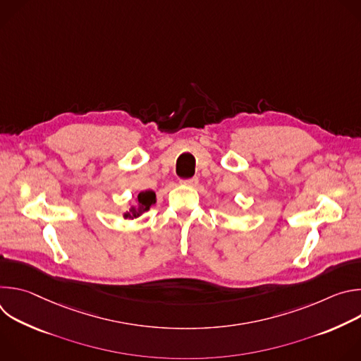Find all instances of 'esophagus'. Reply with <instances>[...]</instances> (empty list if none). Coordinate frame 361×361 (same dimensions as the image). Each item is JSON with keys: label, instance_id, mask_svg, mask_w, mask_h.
<instances>
[{"label": "esophagus", "instance_id": "1", "mask_svg": "<svg viewBox=\"0 0 361 361\" xmlns=\"http://www.w3.org/2000/svg\"><path fill=\"white\" fill-rule=\"evenodd\" d=\"M181 184L188 185V187H195L198 184V178L192 177V178H188V180H181Z\"/></svg>", "mask_w": 361, "mask_h": 361}]
</instances>
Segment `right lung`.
<instances>
[{"label": "right lung", "mask_w": 361, "mask_h": 361, "mask_svg": "<svg viewBox=\"0 0 361 361\" xmlns=\"http://www.w3.org/2000/svg\"><path fill=\"white\" fill-rule=\"evenodd\" d=\"M157 202V197H156V192H154L152 190H145V191H141L137 197H135V204L130 205L128 212H126L123 214V217L126 220H134V219H138L141 214H144L145 212L149 210V207L152 204Z\"/></svg>", "instance_id": "add662e5"}]
</instances>
